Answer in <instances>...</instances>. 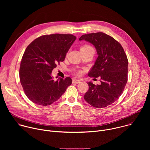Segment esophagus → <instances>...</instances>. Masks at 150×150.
Listing matches in <instances>:
<instances>
[{"label": "esophagus", "instance_id": "1", "mask_svg": "<svg viewBox=\"0 0 150 150\" xmlns=\"http://www.w3.org/2000/svg\"><path fill=\"white\" fill-rule=\"evenodd\" d=\"M72 82L73 83H79L81 82V81L80 80H78V79H74L72 80Z\"/></svg>", "mask_w": 150, "mask_h": 150}]
</instances>
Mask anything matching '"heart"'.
<instances>
[{
    "instance_id": "heart-1",
    "label": "heart",
    "mask_w": 150,
    "mask_h": 150,
    "mask_svg": "<svg viewBox=\"0 0 150 150\" xmlns=\"http://www.w3.org/2000/svg\"><path fill=\"white\" fill-rule=\"evenodd\" d=\"M90 48H92V47H91V46H90V45H83V46H82V47H81V49H90ZM81 74V72H78V74Z\"/></svg>"
}]
</instances>
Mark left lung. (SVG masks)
<instances>
[{"label": "left lung", "mask_w": 150, "mask_h": 150, "mask_svg": "<svg viewBox=\"0 0 150 150\" xmlns=\"http://www.w3.org/2000/svg\"><path fill=\"white\" fill-rule=\"evenodd\" d=\"M85 40L96 48L98 57L88 76L101 78V83L88 82V91L85 100L96 108H103L115 102L123 93L127 81L128 60L121 45L104 33L82 35Z\"/></svg>", "instance_id": "8db88e82"}]
</instances>
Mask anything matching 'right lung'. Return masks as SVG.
<instances>
[{
    "label": "right lung",
    "mask_w": 150,
    "mask_h": 150,
    "mask_svg": "<svg viewBox=\"0 0 150 150\" xmlns=\"http://www.w3.org/2000/svg\"><path fill=\"white\" fill-rule=\"evenodd\" d=\"M76 38L72 34L45 35L34 40L25 49L20 65V82L27 97L34 103L50 105L71 85L68 76L54 81L52 72L65 60Z\"/></svg>",
    "instance_id": "obj_1"
}]
</instances>
